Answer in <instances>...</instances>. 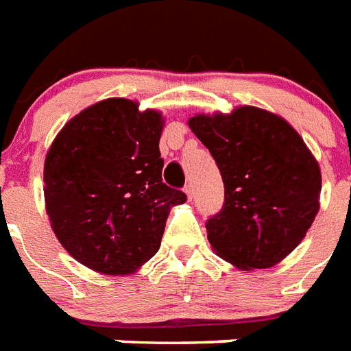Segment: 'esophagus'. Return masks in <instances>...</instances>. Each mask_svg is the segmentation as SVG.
Returning a JSON list of instances; mask_svg holds the SVG:
<instances>
[{"mask_svg": "<svg viewBox=\"0 0 351 351\" xmlns=\"http://www.w3.org/2000/svg\"><path fill=\"white\" fill-rule=\"evenodd\" d=\"M184 193H186V197L189 199H192V193H193V190H192V186H190V184H186V186H184Z\"/></svg>", "mask_w": 351, "mask_h": 351, "instance_id": "esophagus-1", "label": "esophagus"}]
</instances>
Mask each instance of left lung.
<instances>
[{
	"instance_id": "8db88e82",
	"label": "left lung",
	"mask_w": 351,
	"mask_h": 351,
	"mask_svg": "<svg viewBox=\"0 0 351 351\" xmlns=\"http://www.w3.org/2000/svg\"><path fill=\"white\" fill-rule=\"evenodd\" d=\"M189 127L224 183L223 208L206 221L214 252L241 270L276 266L304 239L319 212L317 159L290 123L257 106L197 114Z\"/></svg>"
}]
</instances>
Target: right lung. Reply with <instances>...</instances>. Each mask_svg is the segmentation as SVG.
Returning a JSON list of instances; mask_svg holds the SVG:
<instances>
[{
  "mask_svg": "<svg viewBox=\"0 0 351 351\" xmlns=\"http://www.w3.org/2000/svg\"><path fill=\"white\" fill-rule=\"evenodd\" d=\"M162 119L110 97L72 117L45 159L50 226L77 263L127 276L158 254L170 208L186 201L162 183Z\"/></svg>",
  "mask_w": 351,
  "mask_h": 351,
  "instance_id": "right-lung-1",
  "label": "right lung"
}]
</instances>
